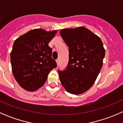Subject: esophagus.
Here are the masks:
<instances>
[{"label": "esophagus", "instance_id": "obj_1", "mask_svg": "<svg viewBox=\"0 0 123 123\" xmlns=\"http://www.w3.org/2000/svg\"><path fill=\"white\" fill-rule=\"evenodd\" d=\"M56 63H57V65H59V59H56Z\"/></svg>", "mask_w": 123, "mask_h": 123}]
</instances>
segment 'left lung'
<instances>
[{"label":"left lung","mask_w":123,"mask_h":123,"mask_svg":"<svg viewBox=\"0 0 123 123\" xmlns=\"http://www.w3.org/2000/svg\"><path fill=\"white\" fill-rule=\"evenodd\" d=\"M69 48V60L64 70L58 69L62 85L68 92L79 95L89 90L99 73L105 57L100 38L84 27L60 31Z\"/></svg>","instance_id":"obj_1"}]
</instances>
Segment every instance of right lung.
Returning <instances> with one entry per match:
<instances>
[{"label":"right lung","mask_w":123,"mask_h":123,"mask_svg":"<svg viewBox=\"0 0 123 123\" xmlns=\"http://www.w3.org/2000/svg\"><path fill=\"white\" fill-rule=\"evenodd\" d=\"M56 31L46 32L34 29L14 42L11 53L12 73L19 85L28 91H34L46 82L50 71L57 67L48 45Z\"/></svg>","instance_id":"1"}]
</instances>
